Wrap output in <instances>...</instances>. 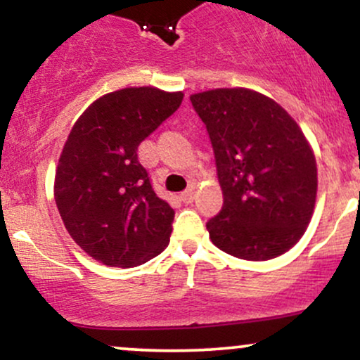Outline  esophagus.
Segmentation results:
<instances>
[{
  "instance_id": "obj_1",
  "label": "esophagus",
  "mask_w": 360,
  "mask_h": 360,
  "mask_svg": "<svg viewBox=\"0 0 360 360\" xmlns=\"http://www.w3.org/2000/svg\"><path fill=\"white\" fill-rule=\"evenodd\" d=\"M181 200H183L184 203H193V200H194V189L189 188V189H186V191L181 193Z\"/></svg>"
}]
</instances>
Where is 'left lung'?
<instances>
[{
    "instance_id": "left-lung-1",
    "label": "left lung",
    "mask_w": 360,
    "mask_h": 360,
    "mask_svg": "<svg viewBox=\"0 0 360 360\" xmlns=\"http://www.w3.org/2000/svg\"><path fill=\"white\" fill-rule=\"evenodd\" d=\"M212 140L223 191L206 223L218 249L267 260L291 249L311 220L316 160L298 123L255 91L213 89L191 96Z\"/></svg>"
}]
</instances>
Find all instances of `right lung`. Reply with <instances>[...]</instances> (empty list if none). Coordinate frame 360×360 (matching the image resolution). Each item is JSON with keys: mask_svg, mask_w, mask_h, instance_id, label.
<instances>
[{"mask_svg": "<svg viewBox=\"0 0 360 360\" xmlns=\"http://www.w3.org/2000/svg\"><path fill=\"white\" fill-rule=\"evenodd\" d=\"M183 93L125 88L74 123L56 172V203L74 242L98 262L134 267L167 247L174 210L157 196L139 146L179 108Z\"/></svg>", "mask_w": 360, "mask_h": 360, "instance_id": "right-lung-1", "label": "right lung"}]
</instances>
